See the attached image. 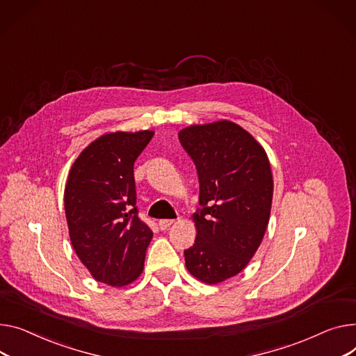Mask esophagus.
<instances>
[{
  "label": "esophagus",
  "instance_id": "obj_1",
  "mask_svg": "<svg viewBox=\"0 0 356 356\" xmlns=\"http://www.w3.org/2000/svg\"><path fill=\"white\" fill-rule=\"evenodd\" d=\"M173 223H175V220H172V219H161L159 222V226H160L161 230H165L168 227H170Z\"/></svg>",
  "mask_w": 356,
  "mask_h": 356
}]
</instances>
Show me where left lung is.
<instances>
[{"label": "left lung", "mask_w": 356, "mask_h": 356, "mask_svg": "<svg viewBox=\"0 0 356 356\" xmlns=\"http://www.w3.org/2000/svg\"><path fill=\"white\" fill-rule=\"evenodd\" d=\"M179 140L200 184L197 234L184 250L186 268L216 285L241 273L262 243L273 197L270 163L250 133L227 120L186 127Z\"/></svg>", "instance_id": "left-lung-1"}]
</instances>
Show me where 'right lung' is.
Returning <instances> with one entry per match:
<instances>
[{"mask_svg": "<svg viewBox=\"0 0 356 356\" xmlns=\"http://www.w3.org/2000/svg\"><path fill=\"white\" fill-rule=\"evenodd\" d=\"M154 131H115L90 143L71 165L64 191L70 241L91 276L126 286L145 266L152 229L138 218L134 161Z\"/></svg>", "mask_w": 356, "mask_h": 356, "instance_id": "1", "label": "right lung"}]
</instances>
